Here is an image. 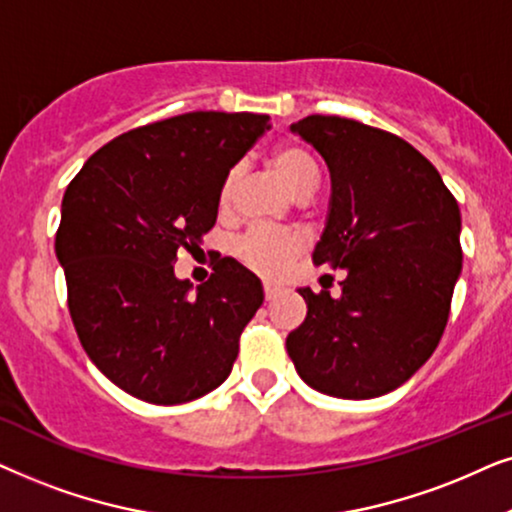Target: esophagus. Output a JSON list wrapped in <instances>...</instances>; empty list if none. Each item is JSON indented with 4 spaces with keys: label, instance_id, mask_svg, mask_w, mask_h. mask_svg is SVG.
I'll use <instances>...</instances> for the list:
<instances>
[{
    "label": "esophagus",
    "instance_id": "1",
    "mask_svg": "<svg viewBox=\"0 0 512 512\" xmlns=\"http://www.w3.org/2000/svg\"><path fill=\"white\" fill-rule=\"evenodd\" d=\"M278 295H281V288H278V285L264 283V299H267V302H271V299H276Z\"/></svg>",
    "mask_w": 512,
    "mask_h": 512
}]
</instances>
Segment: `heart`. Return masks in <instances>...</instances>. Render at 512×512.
Here are the masks:
<instances>
[{
	"instance_id": "obj_1",
	"label": "heart",
	"mask_w": 512,
	"mask_h": 512,
	"mask_svg": "<svg viewBox=\"0 0 512 512\" xmlns=\"http://www.w3.org/2000/svg\"><path fill=\"white\" fill-rule=\"evenodd\" d=\"M269 166L283 182L285 189L295 196L313 194L318 185V173L313 166L311 156L295 145L276 147L269 156ZM236 175L231 173L224 180L220 192V206L227 210L234 201ZM302 250L299 236L288 234V231H271V229H255L238 243V257L255 269L262 276H278L285 269L292 257Z\"/></svg>"
}]
</instances>
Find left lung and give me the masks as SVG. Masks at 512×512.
<instances>
[{"label": "left lung", "mask_w": 512, "mask_h": 512, "mask_svg": "<svg viewBox=\"0 0 512 512\" xmlns=\"http://www.w3.org/2000/svg\"><path fill=\"white\" fill-rule=\"evenodd\" d=\"M290 131L330 170L313 262L346 276L337 299L299 288L309 311L285 346L316 391L379 398L403 386L445 332L463 257L459 203L433 163L398 135L323 114Z\"/></svg>", "instance_id": "8db88e82"}]
</instances>
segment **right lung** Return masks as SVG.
<instances>
[{
  "mask_svg": "<svg viewBox=\"0 0 512 512\" xmlns=\"http://www.w3.org/2000/svg\"><path fill=\"white\" fill-rule=\"evenodd\" d=\"M267 114L189 112L133 128L84 163L63 196L56 255L81 346L133 398L180 405L229 377L264 302L260 278L222 260L206 283L173 264L213 229L229 170Z\"/></svg>",
  "mask_w": 512,
  "mask_h": 512,
  "instance_id": "1",
  "label": "right lung"
}]
</instances>
